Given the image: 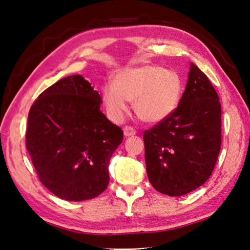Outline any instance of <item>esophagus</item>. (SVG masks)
<instances>
[{"label":"esophagus","mask_w":250,"mask_h":250,"mask_svg":"<svg viewBox=\"0 0 250 250\" xmlns=\"http://www.w3.org/2000/svg\"><path fill=\"white\" fill-rule=\"evenodd\" d=\"M124 135L126 137H131V136H135L136 135V130L134 127L131 126H125L124 127Z\"/></svg>","instance_id":"1"}]
</instances>
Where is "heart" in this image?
<instances>
[{
	"instance_id": "heart-1",
	"label": "heart",
	"mask_w": 250,
	"mask_h": 250,
	"mask_svg": "<svg viewBox=\"0 0 250 250\" xmlns=\"http://www.w3.org/2000/svg\"><path fill=\"white\" fill-rule=\"evenodd\" d=\"M184 84L181 76L157 65H141L121 70L113 84L103 88V99L108 112L120 120L135 102L138 118L146 123H159L177 109Z\"/></svg>"
}]
</instances>
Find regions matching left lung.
I'll list each match as a JSON object with an SVG mask.
<instances>
[{"instance_id": "8db88e82", "label": "left lung", "mask_w": 250, "mask_h": 250, "mask_svg": "<svg viewBox=\"0 0 250 250\" xmlns=\"http://www.w3.org/2000/svg\"><path fill=\"white\" fill-rule=\"evenodd\" d=\"M148 180L157 191L186 195L212 174L221 146V106L204 73L191 63L179 107L143 132Z\"/></svg>"}]
</instances>
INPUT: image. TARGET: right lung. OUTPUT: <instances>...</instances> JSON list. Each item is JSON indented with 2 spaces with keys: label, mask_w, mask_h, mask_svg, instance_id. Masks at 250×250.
<instances>
[{
  "label": "right lung",
  "mask_w": 250,
  "mask_h": 250,
  "mask_svg": "<svg viewBox=\"0 0 250 250\" xmlns=\"http://www.w3.org/2000/svg\"><path fill=\"white\" fill-rule=\"evenodd\" d=\"M101 103L91 83L73 75L46 88L30 109L26 149L42 184L64 200L95 198L109 184L108 165L123 130Z\"/></svg>",
  "instance_id": "obj_1"
}]
</instances>
